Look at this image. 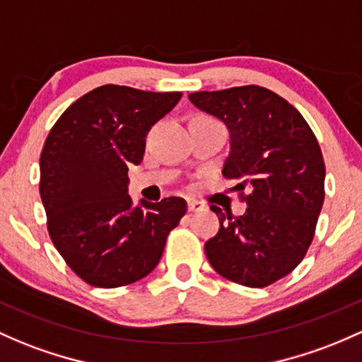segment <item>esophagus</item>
<instances>
[{"mask_svg": "<svg viewBox=\"0 0 362 362\" xmlns=\"http://www.w3.org/2000/svg\"><path fill=\"white\" fill-rule=\"evenodd\" d=\"M187 208L190 213H196V211H201V209H204V204L199 201H187Z\"/></svg>", "mask_w": 362, "mask_h": 362, "instance_id": "obj_1", "label": "esophagus"}]
</instances>
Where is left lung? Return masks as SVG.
I'll return each mask as SVG.
<instances>
[{"instance_id":"1","label":"left lung","mask_w":362,"mask_h":362,"mask_svg":"<svg viewBox=\"0 0 362 362\" xmlns=\"http://www.w3.org/2000/svg\"><path fill=\"white\" fill-rule=\"evenodd\" d=\"M194 106L230 130L226 178L247 211L211 209L220 230L206 242L208 261L226 280L261 288L287 276L315 239L325 201V161L311 127L288 101L261 86L189 94Z\"/></svg>"}]
</instances>
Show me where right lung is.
I'll return each mask as SVG.
<instances>
[{
  "mask_svg": "<svg viewBox=\"0 0 362 362\" xmlns=\"http://www.w3.org/2000/svg\"><path fill=\"white\" fill-rule=\"evenodd\" d=\"M180 98L106 84L78 98L51 129L39 160L47 232L86 284L115 288L148 276L187 211L182 197L132 208L127 194L146 134Z\"/></svg>",
  "mask_w": 362,
  "mask_h": 362,
  "instance_id": "right-lung-1",
  "label": "right lung"
}]
</instances>
